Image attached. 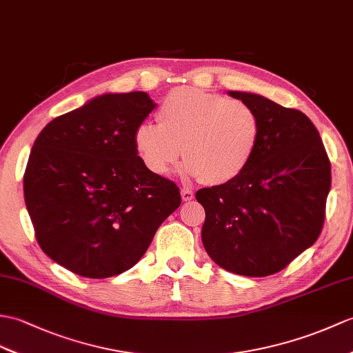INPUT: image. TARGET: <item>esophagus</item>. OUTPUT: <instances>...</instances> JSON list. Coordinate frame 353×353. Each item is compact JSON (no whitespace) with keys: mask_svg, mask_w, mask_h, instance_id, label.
Masks as SVG:
<instances>
[{"mask_svg":"<svg viewBox=\"0 0 353 353\" xmlns=\"http://www.w3.org/2000/svg\"><path fill=\"white\" fill-rule=\"evenodd\" d=\"M180 195H182V200L183 201L194 200V192L191 190H188V188H183V190L180 191Z\"/></svg>","mask_w":353,"mask_h":353,"instance_id":"obj_1","label":"esophagus"}]
</instances>
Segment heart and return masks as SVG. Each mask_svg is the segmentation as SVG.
Segmentation results:
<instances>
[{
    "label": "heart",
    "mask_w": 353,
    "mask_h": 353,
    "mask_svg": "<svg viewBox=\"0 0 353 353\" xmlns=\"http://www.w3.org/2000/svg\"><path fill=\"white\" fill-rule=\"evenodd\" d=\"M157 119L132 134L138 159L154 176H165L182 150L185 176L210 185L233 182L247 170L260 137L259 117L248 103L195 87L168 93Z\"/></svg>",
    "instance_id": "b5f03b06"
}]
</instances>
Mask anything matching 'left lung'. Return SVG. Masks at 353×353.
I'll return each instance as SVG.
<instances>
[{
  "instance_id": "obj_1",
  "label": "left lung",
  "mask_w": 353,
  "mask_h": 353,
  "mask_svg": "<svg viewBox=\"0 0 353 353\" xmlns=\"http://www.w3.org/2000/svg\"><path fill=\"white\" fill-rule=\"evenodd\" d=\"M248 103L260 137L247 170L233 182L203 188L201 241L218 266L268 276L308 250L322 232L331 163L304 112L248 92H227Z\"/></svg>"
}]
</instances>
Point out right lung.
Returning <instances> with one entry per match:
<instances>
[{
  "label": "right lung",
  "mask_w": 353,
  "mask_h": 353,
  "mask_svg": "<svg viewBox=\"0 0 353 353\" xmlns=\"http://www.w3.org/2000/svg\"><path fill=\"white\" fill-rule=\"evenodd\" d=\"M157 103L144 92L105 93L49 121L23 174L36 239L55 263L110 278L144 256L180 206L179 188L138 159L132 134Z\"/></svg>",
  "instance_id": "add662e5"
}]
</instances>
